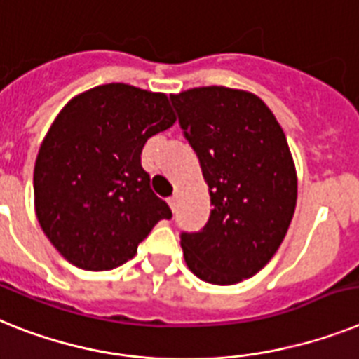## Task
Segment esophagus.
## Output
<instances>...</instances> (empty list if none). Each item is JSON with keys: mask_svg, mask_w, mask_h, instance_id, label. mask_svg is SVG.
I'll use <instances>...</instances> for the list:
<instances>
[{"mask_svg": "<svg viewBox=\"0 0 359 359\" xmlns=\"http://www.w3.org/2000/svg\"><path fill=\"white\" fill-rule=\"evenodd\" d=\"M168 204H170L171 210H177V204H179V194H173L170 198H168Z\"/></svg>", "mask_w": 359, "mask_h": 359, "instance_id": "1", "label": "esophagus"}]
</instances>
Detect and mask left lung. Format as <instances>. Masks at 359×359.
Wrapping results in <instances>:
<instances>
[{
    "mask_svg": "<svg viewBox=\"0 0 359 359\" xmlns=\"http://www.w3.org/2000/svg\"><path fill=\"white\" fill-rule=\"evenodd\" d=\"M197 153L213 210L182 231L186 264L212 285H236L273 257L297 201L296 165L281 126L259 96L222 86L171 95Z\"/></svg>",
    "mask_w": 359,
    "mask_h": 359,
    "instance_id": "1",
    "label": "left lung"
}]
</instances>
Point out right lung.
Returning <instances> with one entry per match:
<instances>
[{
    "label": "right lung",
    "instance_id": "1",
    "mask_svg": "<svg viewBox=\"0 0 359 359\" xmlns=\"http://www.w3.org/2000/svg\"><path fill=\"white\" fill-rule=\"evenodd\" d=\"M175 120L164 93L128 83L93 87L60 111L36 158L34 208L69 263L93 272L120 266L156 222L171 219L140 155Z\"/></svg>",
    "mask_w": 359,
    "mask_h": 359
}]
</instances>
